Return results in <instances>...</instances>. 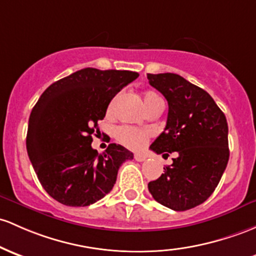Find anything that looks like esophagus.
I'll return each mask as SVG.
<instances>
[{
	"label": "esophagus",
	"mask_w": 256,
	"mask_h": 256,
	"mask_svg": "<svg viewBox=\"0 0 256 256\" xmlns=\"http://www.w3.org/2000/svg\"><path fill=\"white\" fill-rule=\"evenodd\" d=\"M146 159L147 158L143 154H134V160H137V162H144Z\"/></svg>",
	"instance_id": "1"
}]
</instances>
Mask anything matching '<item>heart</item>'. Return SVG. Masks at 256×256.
<instances>
[{"instance_id":"1","label":"heart","mask_w":256,"mask_h":256,"mask_svg":"<svg viewBox=\"0 0 256 256\" xmlns=\"http://www.w3.org/2000/svg\"><path fill=\"white\" fill-rule=\"evenodd\" d=\"M118 98L119 96H115L113 100L109 103L108 109H106V113L112 114L113 113L115 106H116ZM142 100L143 106H144L146 110L150 112V109H153L154 106L162 104V100L156 92L153 91H146L142 94ZM115 138L119 143H122V146H125L126 148L132 150H138L146 146V143L150 140V134L147 130H141V128H131V126H119V128H115Z\"/></svg>"}]
</instances>
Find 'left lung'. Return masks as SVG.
<instances>
[{
    "label": "left lung",
    "instance_id": "1",
    "mask_svg": "<svg viewBox=\"0 0 256 256\" xmlns=\"http://www.w3.org/2000/svg\"><path fill=\"white\" fill-rule=\"evenodd\" d=\"M147 78L169 104L166 126L150 148L162 156L176 153L148 190L162 206L184 212L204 203L220 182L230 158L227 120L206 91L180 75Z\"/></svg>",
    "mask_w": 256,
    "mask_h": 256
}]
</instances>
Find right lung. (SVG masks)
Wrapping results in <instances>:
<instances>
[{
    "mask_svg": "<svg viewBox=\"0 0 256 256\" xmlns=\"http://www.w3.org/2000/svg\"><path fill=\"white\" fill-rule=\"evenodd\" d=\"M138 78L128 70L85 68L53 82L29 118L26 150L48 194L68 206H87L108 194L118 170L134 154L110 143L100 154L92 134L115 94Z\"/></svg>",
    "mask_w": 256,
    "mask_h": 256,
    "instance_id": "right-lung-1",
    "label": "right lung"
}]
</instances>
